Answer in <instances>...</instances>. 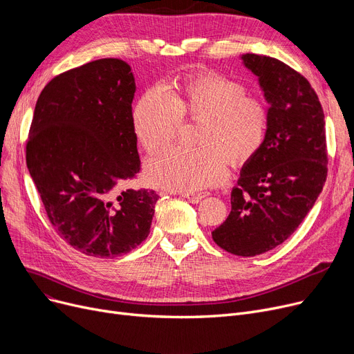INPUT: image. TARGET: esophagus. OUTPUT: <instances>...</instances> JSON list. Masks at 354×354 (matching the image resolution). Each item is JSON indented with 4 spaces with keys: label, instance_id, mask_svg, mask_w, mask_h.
<instances>
[{
    "label": "esophagus",
    "instance_id": "34e87169",
    "mask_svg": "<svg viewBox=\"0 0 354 354\" xmlns=\"http://www.w3.org/2000/svg\"><path fill=\"white\" fill-rule=\"evenodd\" d=\"M180 196H183V198H187L189 202H192V203H196V202H199L201 199H203L205 198L208 194H179Z\"/></svg>",
    "mask_w": 354,
    "mask_h": 354
}]
</instances>
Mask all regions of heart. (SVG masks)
I'll use <instances>...</instances> for the list:
<instances>
[{"instance_id": "b5f03b06", "label": "heart", "mask_w": 354, "mask_h": 354, "mask_svg": "<svg viewBox=\"0 0 354 354\" xmlns=\"http://www.w3.org/2000/svg\"><path fill=\"white\" fill-rule=\"evenodd\" d=\"M135 135L147 153L175 140L182 119L202 120L198 149L175 147L145 166L146 180L175 192H196L227 179L228 159L244 166L261 151L270 113L267 104L248 95L244 83L224 74L198 73L167 86L146 90L133 109Z\"/></svg>"}]
</instances>
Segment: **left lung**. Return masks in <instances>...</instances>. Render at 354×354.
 I'll return each instance as SVG.
<instances>
[{"label":"left lung","instance_id":"8db88e82","mask_svg":"<svg viewBox=\"0 0 354 354\" xmlns=\"http://www.w3.org/2000/svg\"><path fill=\"white\" fill-rule=\"evenodd\" d=\"M270 103L268 133L231 192V212L212 231L234 255L264 254L299 228L327 178L324 113L308 80L286 63L244 54Z\"/></svg>","mask_w":354,"mask_h":354}]
</instances>
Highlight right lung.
I'll return each mask as SVG.
<instances>
[{"mask_svg":"<svg viewBox=\"0 0 354 354\" xmlns=\"http://www.w3.org/2000/svg\"><path fill=\"white\" fill-rule=\"evenodd\" d=\"M135 77L120 59L55 76L40 93L26 159L51 225L68 245L113 258L146 239L159 195L126 188L140 171Z\"/></svg>","mask_w":354,"mask_h":354,"instance_id":"1","label":"right lung"}]
</instances>
